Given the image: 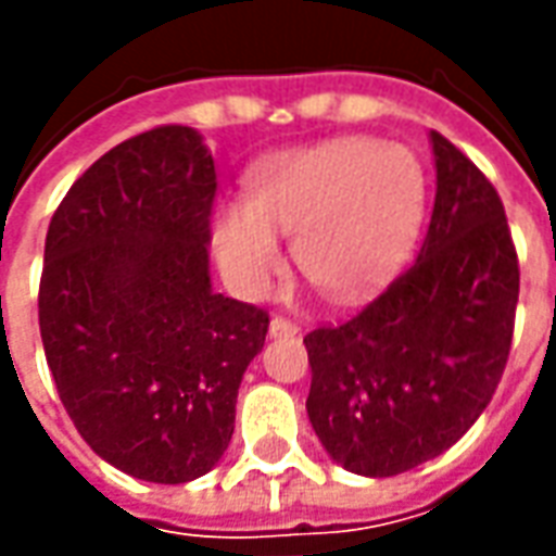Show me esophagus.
Returning a JSON list of instances; mask_svg holds the SVG:
<instances>
[{
  "label": "esophagus",
  "instance_id": "esophagus-1",
  "mask_svg": "<svg viewBox=\"0 0 556 556\" xmlns=\"http://www.w3.org/2000/svg\"><path fill=\"white\" fill-rule=\"evenodd\" d=\"M298 333V325L289 321V318H282V315H274L270 318V337H294Z\"/></svg>",
  "mask_w": 556,
  "mask_h": 556
}]
</instances>
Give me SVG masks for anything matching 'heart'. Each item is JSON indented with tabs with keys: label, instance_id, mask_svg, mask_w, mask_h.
<instances>
[{
	"label": "heart",
	"instance_id": "b5f03b06",
	"mask_svg": "<svg viewBox=\"0 0 556 556\" xmlns=\"http://www.w3.org/2000/svg\"><path fill=\"white\" fill-rule=\"evenodd\" d=\"M426 217V172L408 148L339 137L255 163L247 202L211 219L217 262L229 282L258 298L282 274L279 235H294L301 274L333 301L381 289Z\"/></svg>",
	"mask_w": 556,
	"mask_h": 556
}]
</instances>
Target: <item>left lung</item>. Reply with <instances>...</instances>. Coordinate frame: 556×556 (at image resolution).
<instances>
[{"label": "left lung", "mask_w": 556, "mask_h": 556, "mask_svg": "<svg viewBox=\"0 0 556 556\" xmlns=\"http://www.w3.org/2000/svg\"><path fill=\"white\" fill-rule=\"evenodd\" d=\"M438 193L417 262L345 325L303 337L306 414L333 462L396 477L450 450L509 361L518 253L494 184L431 130Z\"/></svg>", "instance_id": "left-lung-1"}]
</instances>
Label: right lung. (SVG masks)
<instances>
[{
  "mask_svg": "<svg viewBox=\"0 0 556 556\" xmlns=\"http://www.w3.org/2000/svg\"><path fill=\"white\" fill-rule=\"evenodd\" d=\"M214 195L202 137L163 125L94 160L47 229L38 321L59 399L103 462L146 482L217 465L270 325L211 289Z\"/></svg>",
  "mask_w": 556,
  "mask_h": 556,
  "instance_id": "obj_1",
  "label": "right lung"
}]
</instances>
